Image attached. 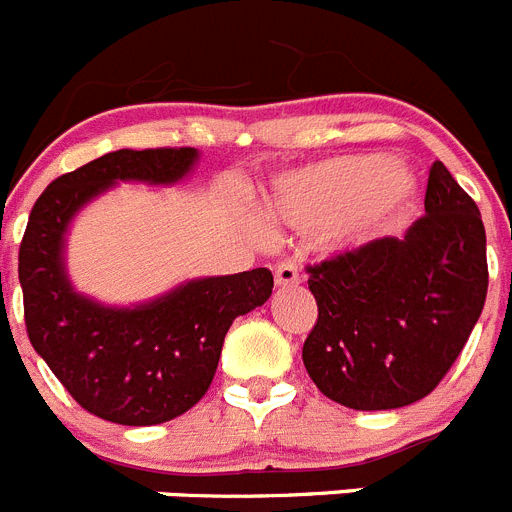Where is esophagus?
I'll return each instance as SVG.
<instances>
[{
    "mask_svg": "<svg viewBox=\"0 0 512 512\" xmlns=\"http://www.w3.org/2000/svg\"><path fill=\"white\" fill-rule=\"evenodd\" d=\"M274 282L279 287H289V284L300 282V271H297V264L292 259H284L274 266Z\"/></svg>",
    "mask_w": 512,
    "mask_h": 512,
    "instance_id": "esophagus-1",
    "label": "esophagus"
}]
</instances>
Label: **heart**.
<instances>
[{
	"label": "heart",
	"instance_id": "heart-1",
	"mask_svg": "<svg viewBox=\"0 0 512 512\" xmlns=\"http://www.w3.org/2000/svg\"><path fill=\"white\" fill-rule=\"evenodd\" d=\"M415 179L387 156L328 158L289 174L266 197V212L300 230H325L330 238L384 233L413 205Z\"/></svg>",
	"mask_w": 512,
	"mask_h": 512
}]
</instances>
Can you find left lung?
<instances>
[{
  "instance_id": "left-lung-1",
  "label": "left lung",
  "mask_w": 512,
  "mask_h": 512,
  "mask_svg": "<svg viewBox=\"0 0 512 512\" xmlns=\"http://www.w3.org/2000/svg\"><path fill=\"white\" fill-rule=\"evenodd\" d=\"M318 320L302 346L310 379L354 410H392L438 387L487 297V238L474 200L441 161L425 215L405 238H377L307 266Z\"/></svg>"
}]
</instances>
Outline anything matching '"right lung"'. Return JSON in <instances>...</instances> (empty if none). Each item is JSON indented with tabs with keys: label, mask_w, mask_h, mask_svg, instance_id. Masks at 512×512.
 I'll return each instance as SVG.
<instances>
[{
	"label": "right lung",
	"mask_w": 512,
	"mask_h": 512,
	"mask_svg": "<svg viewBox=\"0 0 512 512\" xmlns=\"http://www.w3.org/2000/svg\"><path fill=\"white\" fill-rule=\"evenodd\" d=\"M194 158V148L104 153L45 187L22 235L27 338L81 408L110 423L156 425L194 408L233 320L264 305L274 287L269 269H251L197 279L135 310L94 305L69 287L61 248L74 212L117 179L176 182Z\"/></svg>",
	"instance_id": "add662e5"
}]
</instances>
